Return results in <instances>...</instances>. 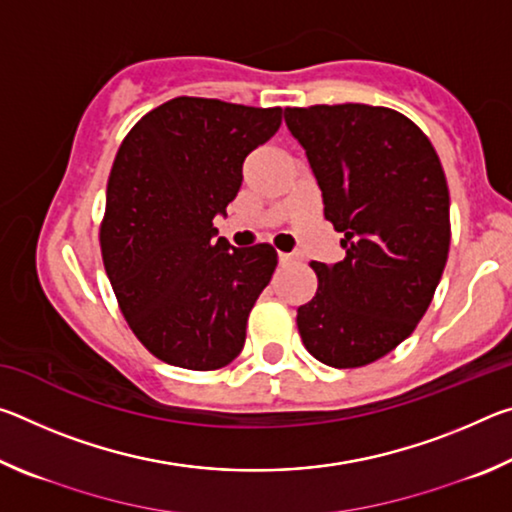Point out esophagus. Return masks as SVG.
Returning a JSON list of instances; mask_svg holds the SVG:
<instances>
[{
    "label": "esophagus",
    "mask_w": 512,
    "mask_h": 512,
    "mask_svg": "<svg viewBox=\"0 0 512 512\" xmlns=\"http://www.w3.org/2000/svg\"><path fill=\"white\" fill-rule=\"evenodd\" d=\"M277 259H280V264H289V262H293V255H289V253H277Z\"/></svg>",
    "instance_id": "1"
}]
</instances>
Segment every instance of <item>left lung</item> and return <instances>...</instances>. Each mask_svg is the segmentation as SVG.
I'll list each match as a JSON object with an SVG mask.
<instances>
[{
	"label": "left lung",
	"mask_w": 512,
	"mask_h": 512,
	"mask_svg": "<svg viewBox=\"0 0 512 512\" xmlns=\"http://www.w3.org/2000/svg\"><path fill=\"white\" fill-rule=\"evenodd\" d=\"M284 121L345 250L343 262H311L318 291L298 309L302 343L325 366H366L409 339L443 275L452 237L443 164L391 108H287Z\"/></svg>",
	"instance_id": "obj_1"
}]
</instances>
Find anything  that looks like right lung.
I'll return each mask as SVG.
<instances>
[{"label": "right lung", "instance_id": "add662e5", "mask_svg": "<svg viewBox=\"0 0 512 512\" xmlns=\"http://www.w3.org/2000/svg\"><path fill=\"white\" fill-rule=\"evenodd\" d=\"M282 108L178 97L144 115L112 164L101 253L128 325L171 366L216 370L239 357L248 314L271 282L268 244L216 237L250 151L271 140Z\"/></svg>", "mask_w": 512, "mask_h": 512}]
</instances>
